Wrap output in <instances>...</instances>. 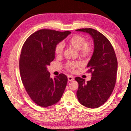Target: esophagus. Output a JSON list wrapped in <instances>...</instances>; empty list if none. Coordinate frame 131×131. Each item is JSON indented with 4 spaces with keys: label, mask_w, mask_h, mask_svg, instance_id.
<instances>
[{
    "label": "esophagus",
    "mask_w": 131,
    "mask_h": 131,
    "mask_svg": "<svg viewBox=\"0 0 131 131\" xmlns=\"http://www.w3.org/2000/svg\"><path fill=\"white\" fill-rule=\"evenodd\" d=\"M68 81H71L73 80L74 78H73V77L72 76H70V75H69V76H68Z\"/></svg>",
    "instance_id": "esophagus-1"
}]
</instances>
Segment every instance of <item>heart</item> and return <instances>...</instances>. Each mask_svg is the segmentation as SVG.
<instances>
[{
  "label": "heart",
  "mask_w": 131,
  "mask_h": 131,
  "mask_svg": "<svg viewBox=\"0 0 131 131\" xmlns=\"http://www.w3.org/2000/svg\"><path fill=\"white\" fill-rule=\"evenodd\" d=\"M68 43L70 47L77 50H80L82 56H88L92 51V48L88 44H85V39L84 37L75 35L68 40ZM63 46L61 43L57 44L55 47L54 52L57 55H61L63 51ZM79 64L76 62H69L66 65L67 68L70 70H73L75 67L78 66Z\"/></svg>",
  "instance_id": "1"
}]
</instances>
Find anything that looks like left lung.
Listing matches in <instances>:
<instances>
[{"instance_id":"1","label":"left lung","mask_w":131,"mask_h":131,"mask_svg":"<svg viewBox=\"0 0 131 131\" xmlns=\"http://www.w3.org/2000/svg\"><path fill=\"white\" fill-rule=\"evenodd\" d=\"M89 34L94 41V52L87 67L91 73L90 81L77 77V99L82 105L97 108L105 103L112 94L116 81L117 60L109 40L98 31L91 28L77 29Z\"/></svg>"}]
</instances>
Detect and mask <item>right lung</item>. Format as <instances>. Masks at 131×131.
Here are the masks:
<instances>
[{"mask_svg": "<svg viewBox=\"0 0 131 131\" xmlns=\"http://www.w3.org/2000/svg\"><path fill=\"white\" fill-rule=\"evenodd\" d=\"M71 32L41 29L26 39L19 58V70L24 87L35 103L43 107L58 102L64 92L68 78L59 74L50 77L47 66L55 58V46Z\"/></svg>", "mask_w": 131, "mask_h": 131, "instance_id": "1", "label": "right lung"}]
</instances>
